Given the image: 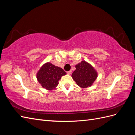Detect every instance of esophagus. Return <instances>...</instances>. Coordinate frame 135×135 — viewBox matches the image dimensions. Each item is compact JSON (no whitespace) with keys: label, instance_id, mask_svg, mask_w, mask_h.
<instances>
[{"label":"esophagus","instance_id":"34e87169","mask_svg":"<svg viewBox=\"0 0 135 135\" xmlns=\"http://www.w3.org/2000/svg\"><path fill=\"white\" fill-rule=\"evenodd\" d=\"M71 73H72V71H71V70H70V71H69L67 72L68 75H70V74H71Z\"/></svg>","mask_w":135,"mask_h":135}]
</instances>
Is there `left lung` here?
<instances>
[{
  "instance_id": "obj_1",
  "label": "left lung",
  "mask_w": 135,
  "mask_h": 135,
  "mask_svg": "<svg viewBox=\"0 0 135 135\" xmlns=\"http://www.w3.org/2000/svg\"><path fill=\"white\" fill-rule=\"evenodd\" d=\"M75 70L71 76L76 84L82 88L91 87L98 76V73L92 65L85 61L75 65Z\"/></svg>"
}]
</instances>
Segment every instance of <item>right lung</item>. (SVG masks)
Masks as SVG:
<instances>
[{
	"label": "right lung",
	"mask_w": 135,
	"mask_h": 135,
	"mask_svg": "<svg viewBox=\"0 0 135 135\" xmlns=\"http://www.w3.org/2000/svg\"><path fill=\"white\" fill-rule=\"evenodd\" d=\"M66 73L62 68L51 62L44 64L36 73V79L43 88L53 90L59 84V80Z\"/></svg>",
	"instance_id": "add662e5"
}]
</instances>
